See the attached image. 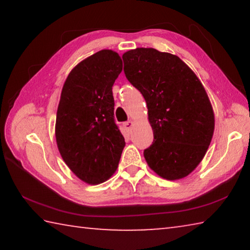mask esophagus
<instances>
[{
  "label": "esophagus",
  "instance_id": "1",
  "mask_svg": "<svg viewBox=\"0 0 250 250\" xmlns=\"http://www.w3.org/2000/svg\"><path fill=\"white\" fill-rule=\"evenodd\" d=\"M133 121H131V120H129V121H126V122H125L124 124V126L125 128V130L128 131V132H130L131 131V129H132V126H133Z\"/></svg>",
  "mask_w": 250,
  "mask_h": 250
}]
</instances>
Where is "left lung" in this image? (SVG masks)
Segmentation results:
<instances>
[{
  "instance_id": "left-lung-1",
  "label": "left lung",
  "mask_w": 250,
  "mask_h": 250,
  "mask_svg": "<svg viewBox=\"0 0 250 250\" xmlns=\"http://www.w3.org/2000/svg\"><path fill=\"white\" fill-rule=\"evenodd\" d=\"M126 79L145 97L154 140L146 163L163 179L188 176L204 158L214 133V111L193 70L175 55L135 48L122 55Z\"/></svg>"
}]
</instances>
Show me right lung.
I'll return each mask as SVG.
<instances>
[{
	"label": "right lung",
	"instance_id": "obj_1",
	"mask_svg": "<svg viewBox=\"0 0 250 250\" xmlns=\"http://www.w3.org/2000/svg\"><path fill=\"white\" fill-rule=\"evenodd\" d=\"M122 70L119 55L103 49L70 71L59 100L55 135L76 176L100 184L116 172L125 146L115 121L112 86Z\"/></svg>",
	"mask_w": 250,
	"mask_h": 250
}]
</instances>
